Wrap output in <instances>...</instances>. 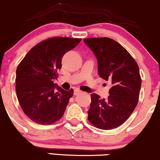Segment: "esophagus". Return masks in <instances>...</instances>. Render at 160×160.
<instances>
[{
	"instance_id": "obj_1",
	"label": "esophagus",
	"mask_w": 160,
	"mask_h": 160,
	"mask_svg": "<svg viewBox=\"0 0 160 160\" xmlns=\"http://www.w3.org/2000/svg\"><path fill=\"white\" fill-rule=\"evenodd\" d=\"M82 91L79 89H75L74 90V95H78V94L81 93Z\"/></svg>"
}]
</instances>
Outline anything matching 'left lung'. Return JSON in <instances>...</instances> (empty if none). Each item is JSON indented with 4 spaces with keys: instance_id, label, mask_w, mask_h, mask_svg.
<instances>
[{
    "instance_id": "8db88e82",
    "label": "left lung",
    "mask_w": 160,
    "mask_h": 160,
    "mask_svg": "<svg viewBox=\"0 0 160 160\" xmlns=\"http://www.w3.org/2000/svg\"><path fill=\"white\" fill-rule=\"evenodd\" d=\"M98 60V73L110 81L107 99L92 93L88 120L102 130H111L125 122L139 102L142 79L134 58L121 44L107 37L84 39Z\"/></svg>"
}]
</instances>
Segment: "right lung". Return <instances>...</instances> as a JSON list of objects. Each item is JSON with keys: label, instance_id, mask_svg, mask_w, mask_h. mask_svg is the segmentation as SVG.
<instances>
[{"label": "right lung", "instance_id": "1", "mask_svg": "<svg viewBox=\"0 0 160 160\" xmlns=\"http://www.w3.org/2000/svg\"><path fill=\"white\" fill-rule=\"evenodd\" d=\"M81 38L52 37L27 52L16 70L15 91L23 113L40 125H51L64 115L73 90L68 91L53 82L58 77L64 55Z\"/></svg>", "mask_w": 160, "mask_h": 160}]
</instances>
